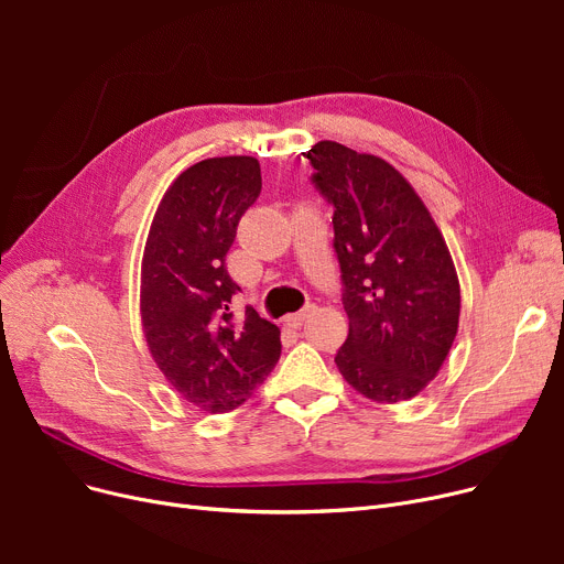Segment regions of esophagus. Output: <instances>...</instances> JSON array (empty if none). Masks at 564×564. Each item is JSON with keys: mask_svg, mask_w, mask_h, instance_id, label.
Masks as SVG:
<instances>
[{"mask_svg": "<svg viewBox=\"0 0 564 564\" xmlns=\"http://www.w3.org/2000/svg\"><path fill=\"white\" fill-rule=\"evenodd\" d=\"M308 313H311V306H306V308H304V311H300V313L285 315V317H283V322L288 324V327H292V329H300L302 324H304V319L308 317Z\"/></svg>", "mask_w": 564, "mask_h": 564, "instance_id": "1", "label": "esophagus"}]
</instances>
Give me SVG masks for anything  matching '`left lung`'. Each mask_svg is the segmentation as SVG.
Returning <instances> with one entry per match:
<instances>
[{
  "label": "left lung",
  "instance_id": "obj_1",
  "mask_svg": "<svg viewBox=\"0 0 564 564\" xmlns=\"http://www.w3.org/2000/svg\"><path fill=\"white\" fill-rule=\"evenodd\" d=\"M304 158L334 207L349 334L336 366L354 391L393 404L419 395L446 361L459 324V281L427 207L381 158L319 141Z\"/></svg>",
  "mask_w": 564,
  "mask_h": 564
}]
</instances>
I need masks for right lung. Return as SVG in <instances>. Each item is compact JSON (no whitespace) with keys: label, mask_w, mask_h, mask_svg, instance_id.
Segmentation results:
<instances>
[{"label":"right lung","mask_w":564,"mask_h":564,"mask_svg":"<svg viewBox=\"0 0 564 564\" xmlns=\"http://www.w3.org/2000/svg\"><path fill=\"white\" fill-rule=\"evenodd\" d=\"M262 189L253 158L203 160L164 194L141 264V322L171 387L203 411L245 404L281 357V332L253 306L237 319L240 285L226 270L237 224Z\"/></svg>","instance_id":"obj_1"}]
</instances>
